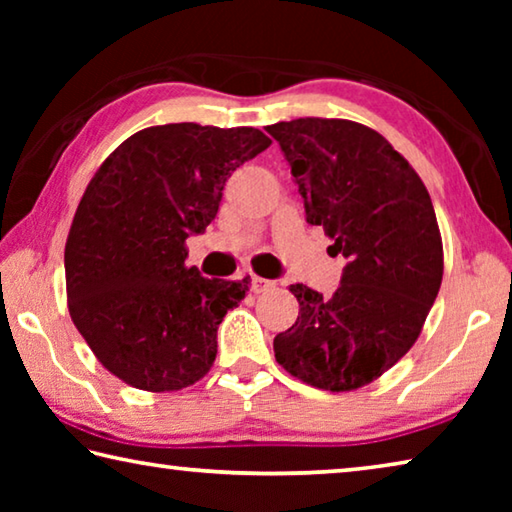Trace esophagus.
I'll list each match as a JSON object with an SVG mask.
<instances>
[{
    "mask_svg": "<svg viewBox=\"0 0 512 512\" xmlns=\"http://www.w3.org/2000/svg\"><path fill=\"white\" fill-rule=\"evenodd\" d=\"M268 289H273L271 280H264V277H259V275H250V291L264 293Z\"/></svg>",
    "mask_w": 512,
    "mask_h": 512,
    "instance_id": "1",
    "label": "esophagus"
}]
</instances>
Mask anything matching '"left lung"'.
Wrapping results in <instances>:
<instances>
[{
    "label": "left lung",
    "instance_id": "1",
    "mask_svg": "<svg viewBox=\"0 0 512 512\" xmlns=\"http://www.w3.org/2000/svg\"><path fill=\"white\" fill-rule=\"evenodd\" d=\"M291 164L307 223L343 255L332 298L291 284L296 325L273 341L289 375L345 393L393 368L418 341L443 282L431 196L386 137L350 119L302 117L266 126Z\"/></svg>",
    "mask_w": 512,
    "mask_h": 512
}]
</instances>
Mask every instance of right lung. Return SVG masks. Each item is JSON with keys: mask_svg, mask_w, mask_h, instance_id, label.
<instances>
[{"mask_svg": "<svg viewBox=\"0 0 512 512\" xmlns=\"http://www.w3.org/2000/svg\"><path fill=\"white\" fill-rule=\"evenodd\" d=\"M268 146L250 126H151L94 173L65 244L67 307L128 386L169 393L210 372L216 329L246 298L248 277L207 280L185 264V241L214 221L232 171Z\"/></svg>", "mask_w": 512, "mask_h": 512, "instance_id": "obj_1", "label": "right lung"}]
</instances>
